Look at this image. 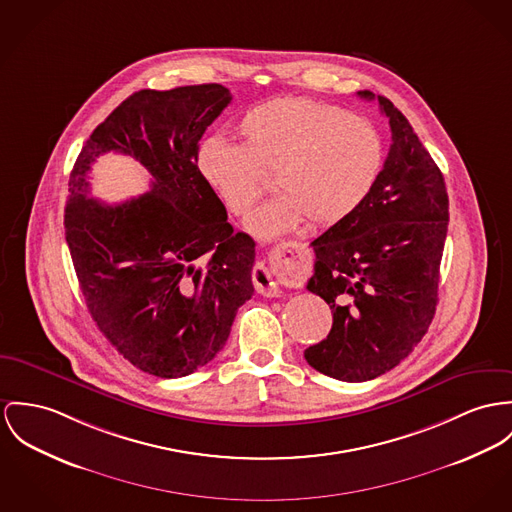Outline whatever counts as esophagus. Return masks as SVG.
I'll return each instance as SVG.
<instances>
[{
    "label": "esophagus",
    "instance_id": "34e87169",
    "mask_svg": "<svg viewBox=\"0 0 512 512\" xmlns=\"http://www.w3.org/2000/svg\"><path fill=\"white\" fill-rule=\"evenodd\" d=\"M296 247L294 241H282L275 247V257H284V253L292 251ZM253 284H255V290L263 296H278L280 294V288H278V282L275 280V276L271 273V269L265 265V263H255L253 267Z\"/></svg>",
    "mask_w": 512,
    "mask_h": 512
}]
</instances>
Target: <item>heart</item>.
Listing matches in <instances>:
<instances>
[{"label":"heart","instance_id":"obj_1","mask_svg":"<svg viewBox=\"0 0 512 512\" xmlns=\"http://www.w3.org/2000/svg\"><path fill=\"white\" fill-rule=\"evenodd\" d=\"M239 146L206 138L197 154L202 179L232 216H245L275 173L278 197L247 218L253 236L296 230L306 220L329 228L349 218L372 191L384 144L366 118L306 97L253 107L237 122Z\"/></svg>","mask_w":512,"mask_h":512}]
</instances>
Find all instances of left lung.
<instances>
[{
    "instance_id": "obj_1",
    "label": "left lung",
    "mask_w": 512,
    "mask_h": 512,
    "mask_svg": "<svg viewBox=\"0 0 512 512\" xmlns=\"http://www.w3.org/2000/svg\"><path fill=\"white\" fill-rule=\"evenodd\" d=\"M358 95L374 99L370 91ZM378 103L390 118V154L353 214L312 241L306 286L329 304L333 325L304 356L343 382L382 376L423 339L436 312L448 232L440 169L394 103L382 95Z\"/></svg>"
}]
</instances>
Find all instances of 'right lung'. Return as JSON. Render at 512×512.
Instances as JSON below:
<instances>
[{
	"label": "right lung",
	"mask_w": 512,
	"mask_h": 512,
	"mask_svg": "<svg viewBox=\"0 0 512 512\" xmlns=\"http://www.w3.org/2000/svg\"><path fill=\"white\" fill-rule=\"evenodd\" d=\"M230 101L220 83L142 89L93 130L70 173L64 228L87 310L158 378L208 364L255 292V241L234 232L197 167L198 140ZM107 151L136 158L151 191L120 205L89 199L86 173Z\"/></svg>",
	"instance_id": "1"
}]
</instances>
